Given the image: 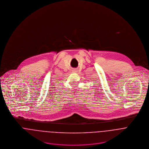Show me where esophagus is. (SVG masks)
<instances>
[{
	"label": "esophagus",
	"mask_w": 149,
	"mask_h": 149,
	"mask_svg": "<svg viewBox=\"0 0 149 149\" xmlns=\"http://www.w3.org/2000/svg\"><path fill=\"white\" fill-rule=\"evenodd\" d=\"M72 72H74V73H77V70L76 69H74L72 70Z\"/></svg>",
	"instance_id": "1"
}]
</instances>
